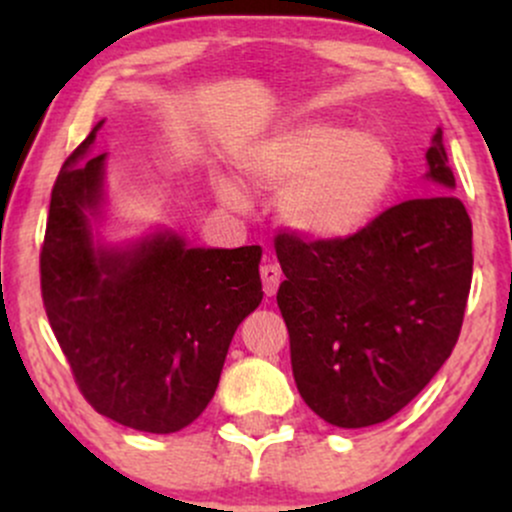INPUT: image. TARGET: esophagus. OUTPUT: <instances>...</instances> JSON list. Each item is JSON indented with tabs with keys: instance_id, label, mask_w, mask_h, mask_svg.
<instances>
[{
	"instance_id": "esophagus-1",
	"label": "esophagus",
	"mask_w": 512,
	"mask_h": 512,
	"mask_svg": "<svg viewBox=\"0 0 512 512\" xmlns=\"http://www.w3.org/2000/svg\"><path fill=\"white\" fill-rule=\"evenodd\" d=\"M260 274H262L264 293H267V296H274V293L279 291V284H281L279 264H264V267L260 269Z\"/></svg>"
}]
</instances>
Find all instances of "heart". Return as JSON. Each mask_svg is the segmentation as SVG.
Returning <instances> with one entry per match:
<instances>
[{
    "label": "heart",
    "instance_id": "obj_1",
    "mask_svg": "<svg viewBox=\"0 0 512 512\" xmlns=\"http://www.w3.org/2000/svg\"><path fill=\"white\" fill-rule=\"evenodd\" d=\"M250 187L279 192V219L313 243H344L378 219L397 185L395 146L375 129L305 120L276 127L238 158ZM226 207L245 204L231 178L214 180Z\"/></svg>",
    "mask_w": 512,
    "mask_h": 512
}]
</instances>
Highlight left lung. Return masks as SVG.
I'll list each match as a JSON object with an SVG mask.
<instances>
[{
    "label": "left lung",
    "mask_w": 512,
    "mask_h": 512,
    "mask_svg": "<svg viewBox=\"0 0 512 512\" xmlns=\"http://www.w3.org/2000/svg\"><path fill=\"white\" fill-rule=\"evenodd\" d=\"M438 195L383 211L344 243L276 236V303L298 392L327 424H383L431 383L460 337L472 221L455 195L443 129L426 151Z\"/></svg>",
    "instance_id": "8db88e82"
}]
</instances>
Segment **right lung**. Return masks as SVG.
<instances>
[{
    "instance_id": "right-lung-1",
    "label": "right lung",
    "mask_w": 512,
    "mask_h": 512,
    "mask_svg": "<svg viewBox=\"0 0 512 512\" xmlns=\"http://www.w3.org/2000/svg\"><path fill=\"white\" fill-rule=\"evenodd\" d=\"M101 127L52 187L40 252L45 313L98 414L175 433L207 409L233 334L262 303V248H192L168 226L105 238L108 154H91Z\"/></svg>"
}]
</instances>
